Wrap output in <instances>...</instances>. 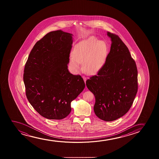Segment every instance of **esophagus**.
Wrapping results in <instances>:
<instances>
[{"label": "esophagus", "mask_w": 159, "mask_h": 159, "mask_svg": "<svg viewBox=\"0 0 159 159\" xmlns=\"http://www.w3.org/2000/svg\"><path fill=\"white\" fill-rule=\"evenodd\" d=\"M83 79H84V81H85V83H86V78L84 77V76H83Z\"/></svg>", "instance_id": "obj_1"}]
</instances>
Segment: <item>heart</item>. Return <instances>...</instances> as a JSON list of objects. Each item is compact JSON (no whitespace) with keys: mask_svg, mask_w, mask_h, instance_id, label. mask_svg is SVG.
Returning a JSON list of instances; mask_svg holds the SVG:
<instances>
[{"mask_svg":"<svg viewBox=\"0 0 159 159\" xmlns=\"http://www.w3.org/2000/svg\"><path fill=\"white\" fill-rule=\"evenodd\" d=\"M108 47L105 42L99 41L96 37H90L79 42L74 47L70 66L72 70L78 72L81 64L85 73L92 74L98 72L104 64Z\"/></svg>","mask_w":159,"mask_h":159,"instance_id":"b5f03b06","label":"heart"}]
</instances>
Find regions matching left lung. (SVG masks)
<instances>
[{"label":"left lung","instance_id":"8db88e82","mask_svg":"<svg viewBox=\"0 0 159 159\" xmlns=\"http://www.w3.org/2000/svg\"><path fill=\"white\" fill-rule=\"evenodd\" d=\"M111 48L98 74L86 81L96 99L94 111L101 120L110 122L127 113L138 89L137 70L128 48L117 35L107 33Z\"/></svg>","mask_w":159,"mask_h":159}]
</instances>
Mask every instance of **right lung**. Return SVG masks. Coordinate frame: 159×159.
<instances>
[{"label": "right lung", "instance_id": "right-lung-1", "mask_svg": "<svg viewBox=\"0 0 159 159\" xmlns=\"http://www.w3.org/2000/svg\"><path fill=\"white\" fill-rule=\"evenodd\" d=\"M73 41V34L61 30L48 33L34 46L25 65L26 97L47 119L66 117L72 110V101L85 87L81 76L68 69Z\"/></svg>", "mask_w": 159, "mask_h": 159}]
</instances>
